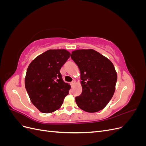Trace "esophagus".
I'll use <instances>...</instances> for the list:
<instances>
[{
    "mask_svg": "<svg viewBox=\"0 0 146 146\" xmlns=\"http://www.w3.org/2000/svg\"><path fill=\"white\" fill-rule=\"evenodd\" d=\"M75 84H76V82L75 81H72L71 83H70V85H71L72 86H74Z\"/></svg>",
    "mask_w": 146,
    "mask_h": 146,
    "instance_id": "1",
    "label": "esophagus"
}]
</instances>
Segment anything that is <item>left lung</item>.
<instances>
[{
  "instance_id": "1",
  "label": "left lung",
  "mask_w": 146,
  "mask_h": 146,
  "mask_svg": "<svg viewBox=\"0 0 146 146\" xmlns=\"http://www.w3.org/2000/svg\"><path fill=\"white\" fill-rule=\"evenodd\" d=\"M70 57L81 74L82 92L76 98L78 107L88 113L102 110L115 91L117 77L113 64L92 49L73 51Z\"/></svg>"
}]
</instances>
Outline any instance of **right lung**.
I'll return each mask as SVG.
<instances>
[{
	"instance_id": "obj_1",
	"label": "right lung",
	"mask_w": 146,
	"mask_h": 146,
	"mask_svg": "<svg viewBox=\"0 0 146 146\" xmlns=\"http://www.w3.org/2000/svg\"><path fill=\"white\" fill-rule=\"evenodd\" d=\"M70 56L64 49L48 50L29 64L25 86L31 102L39 111L50 113L58 110L70 86L65 83L60 69Z\"/></svg>"
}]
</instances>
